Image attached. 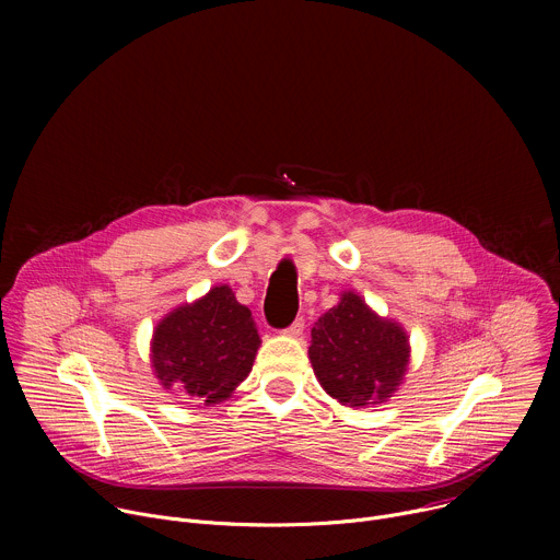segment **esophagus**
<instances>
[{
    "mask_svg": "<svg viewBox=\"0 0 560 560\" xmlns=\"http://www.w3.org/2000/svg\"><path fill=\"white\" fill-rule=\"evenodd\" d=\"M288 337H301L303 335V318H296V322L285 330Z\"/></svg>",
    "mask_w": 560,
    "mask_h": 560,
    "instance_id": "1",
    "label": "esophagus"
}]
</instances>
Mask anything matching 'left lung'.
Listing matches in <instances>:
<instances>
[{
    "instance_id": "1",
    "label": "left lung",
    "mask_w": 560,
    "mask_h": 560,
    "mask_svg": "<svg viewBox=\"0 0 560 560\" xmlns=\"http://www.w3.org/2000/svg\"><path fill=\"white\" fill-rule=\"evenodd\" d=\"M307 357L332 398L363 408L387 401L404 383L410 343L396 322L378 316L359 294L343 292L314 324Z\"/></svg>"
}]
</instances>
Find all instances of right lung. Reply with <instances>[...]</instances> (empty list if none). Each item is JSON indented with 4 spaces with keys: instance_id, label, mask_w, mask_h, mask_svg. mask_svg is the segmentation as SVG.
I'll use <instances>...</instances> for the list:
<instances>
[{
    "instance_id": "1",
    "label": "right lung",
    "mask_w": 560,
    "mask_h": 560,
    "mask_svg": "<svg viewBox=\"0 0 560 560\" xmlns=\"http://www.w3.org/2000/svg\"><path fill=\"white\" fill-rule=\"evenodd\" d=\"M259 346L253 312L236 301L230 285H214L156 324L150 359L166 389L214 406L250 374Z\"/></svg>"
}]
</instances>
